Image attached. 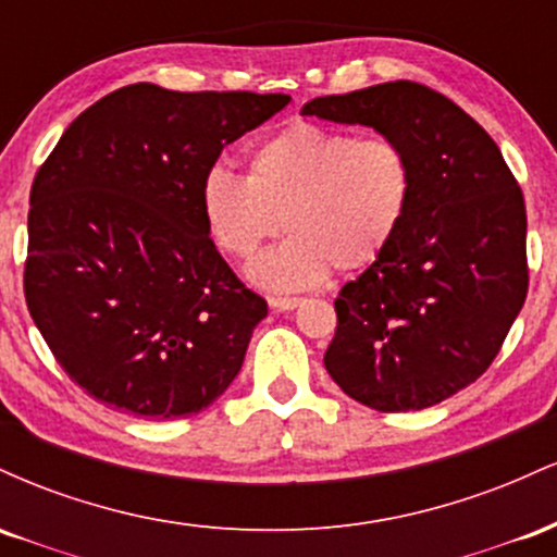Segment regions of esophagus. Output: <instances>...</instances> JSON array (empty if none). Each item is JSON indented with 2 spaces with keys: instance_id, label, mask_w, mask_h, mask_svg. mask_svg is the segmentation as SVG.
<instances>
[{
  "instance_id": "34e87169",
  "label": "esophagus",
  "mask_w": 557,
  "mask_h": 557,
  "mask_svg": "<svg viewBox=\"0 0 557 557\" xmlns=\"http://www.w3.org/2000/svg\"><path fill=\"white\" fill-rule=\"evenodd\" d=\"M270 306L274 311H293L300 306V298H287V296H272Z\"/></svg>"
}]
</instances>
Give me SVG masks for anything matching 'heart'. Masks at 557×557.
<instances>
[{
	"label": "heart",
	"mask_w": 557,
	"mask_h": 557,
	"mask_svg": "<svg viewBox=\"0 0 557 557\" xmlns=\"http://www.w3.org/2000/svg\"><path fill=\"white\" fill-rule=\"evenodd\" d=\"M413 159L398 138H359L343 127L290 123L257 140L246 177L212 168L201 185L209 235L248 259L277 233L287 238L248 267L270 290H306L337 272H359L393 246L413 201Z\"/></svg>",
	"instance_id": "b5f03b06"
}]
</instances>
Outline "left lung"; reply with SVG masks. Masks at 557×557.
<instances>
[{
    "label": "left lung",
    "mask_w": 557,
    "mask_h": 557,
    "mask_svg": "<svg viewBox=\"0 0 557 557\" xmlns=\"http://www.w3.org/2000/svg\"><path fill=\"white\" fill-rule=\"evenodd\" d=\"M300 114L374 127L413 159L400 233L335 300L324 367L374 411H421L487 372L529 287L527 207L497 144L411 81L319 96Z\"/></svg>",
    "instance_id": "8db88e82"
}]
</instances>
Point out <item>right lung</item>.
<instances>
[{
  "mask_svg": "<svg viewBox=\"0 0 557 557\" xmlns=\"http://www.w3.org/2000/svg\"><path fill=\"white\" fill-rule=\"evenodd\" d=\"M287 101L133 83L78 114L36 172L25 300L91 398L181 419L238 376L267 300L209 238L201 185L227 144Z\"/></svg>",
  "mask_w": 557,
  "mask_h": 557,
  "instance_id": "add662e5",
  "label": "right lung"
}]
</instances>
